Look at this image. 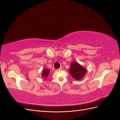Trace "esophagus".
Instances as JSON below:
<instances>
[{"label": "esophagus", "instance_id": "obj_1", "mask_svg": "<svg viewBox=\"0 0 120 120\" xmlns=\"http://www.w3.org/2000/svg\"><path fill=\"white\" fill-rule=\"evenodd\" d=\"M63 68L62 67H60V68L59 69H57V71H61V70H63Z\"/></svg>", "mask_w": 120, "mask_h": 120}]
</instances>
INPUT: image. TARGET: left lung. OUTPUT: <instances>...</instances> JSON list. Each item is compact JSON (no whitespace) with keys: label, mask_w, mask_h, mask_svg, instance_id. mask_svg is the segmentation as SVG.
<instances>
[{"label":"left lung","mask_w":120,"mask_h":120,"mask_svg":"<svg viewBox=\"0 0 120 120\" xmlns=\"http://www.w3.org/2000/svg\"><path fill=\"white\" fill-rule=\"evenodd\" d=\"M69 72L72 78L77 80H79L84 77L86 70L76 61H72L71 64Z\"/></svg>","instance_id":"1"}]
</instances>
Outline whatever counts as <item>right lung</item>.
I'll return each instance as SVG.
<instances>
[{
    "label": "right lung",
    "instance_id": "add662e5",
    "mask_svg": "<svg viewBox=\"0 0 120 120\" xmlns=\"http://www.w3.org/2000/svg\"><path fill=\"white\" fill-rule=\"evenodd\" d=\"M49 71H50L49 69H43L42 72V77H44L45 78H47L49 73Z\"/></svg>",
    "mask_w": 120,
    "mask_h": 120
}]
</instances>
